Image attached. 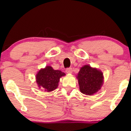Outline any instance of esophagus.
<instances>
[{
  "label": "esophagus",
  "mask_w": 131,
  "mask_h": 131,
  "mask_svg": "<svg viewBox=\"0 0 131 131\" xmlns=\"http://www.w3.org/2000/svg\"><path fill=\"white\" fill-rule=\"evenodd\" d=\"M72 71H73V70L71 68H67V69H66V72L68 73V74H71V73H72Z\"/></svg>",
  "instance_id": "34e87169"
}]
</instances>
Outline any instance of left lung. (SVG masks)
<instances>
[{
  "instance_id": "1",
  "label": "left lung",
  "mask_w": 131,
  "mask_h": 131,
  "mask_svg": "<svg viewBox=\"0 0 131 131\" xmlns=\"http://www.w3.org/2000/svg\"><path fill=\"white\" fill-rule=\"evenodd\" d=\"M77 79L80 92L88 95H92L101 89L104 82L103 74L96 68L85 65L80 68Z\"/></svg>"
}]
</instances>
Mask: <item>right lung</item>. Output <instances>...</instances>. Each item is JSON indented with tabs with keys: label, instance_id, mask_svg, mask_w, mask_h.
<instances>
[{
	"label": "right lung",
	"instance_id": "obj_1",
	"mask_svg": "<svg viewBox=\"0 0 131 131\" xmlns=\"http://www.w3.org/2000/svg\"><path fill=\"white\" fill-rule=\"evenodd\" d=\"M66 74L60 70H53L51 66L40 69L36 76L39 88H42L46 92H51L58 88L60 79Z\"/></svg>",
	"mask_w": 131,
	"mask_h": 131
}]
</instances>
